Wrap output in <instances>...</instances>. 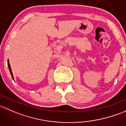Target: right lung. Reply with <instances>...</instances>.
<instances>
[{"instance_id":"1","label":"right lung","mask_w":126,"mask_h":126,"mask_svg":"<svg viewBox=\"0 0 126 126\" xmlns=\"http://www.w3.org/2000/svg\"><path fill=\"white\" fill-rule=\"evenodd\" d=\"M8 68H9V70H10V73H11V76H12L13 79V80H14V77H13V73H12V70H11V66H10V63H9V60H8Z\"/></svg>"}]
</instances>
